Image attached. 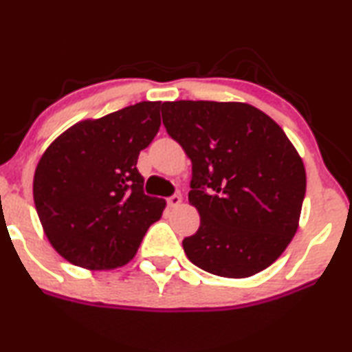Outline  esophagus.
<instances>
[{
	"label": "esophagus",
	"instance_id": "obj_1",
	"mask_svg": "<svg viewBox=\"0 0 352 352\" xmlns=\"http://www.w3.org/2000/svg\"><path fill=\"white\" fill-rule=\"evenodd\" d=\"M182 204V195H179V193H173V195H170L167 199V205L170 208H175V207H179V205Z\"/></svg>",
	"mask_w": 352,
	"mask_h": 352
}]
</instances>
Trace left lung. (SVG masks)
I'll list each match as a JSON object with an SVG mask.
<instances>
[{
    "instance_id": "obj_1",
    "label": "left lung",
    "mask_w": 352,
    "mask_h": 352,
    "mask_svg": "<svg viewBox=\"0 0 352 352\" xmlns=\"http://www.w3.org/2000/svg\"><path fill=\"white\" fill-rule=\"evenodd\" d=\"M167 134L192 160L188 200L200 227L184 238L188 260L225 278L268 268L298 230L306 172L283 129L243 102H164Z\"/></svg>"
}]
</instances>
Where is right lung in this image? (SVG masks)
Masks as SVG:
<instances>
[{"label":"right lung","instance_id":"right-lung-1","mask_svg":"<svg viewBox=\"0 0 352 352\" xmlns=\"http://www.w3.org/2000/svg\"><path fill=\"white\" fill-rule=\"evenodd\" d=\"M160 102H139L72 125L34 173V205L60 256L89 270L134 258L165 200L145 195L137 159L160 127Z\"/></svg>","mask_w":352,"mask_h":352}]
</instances>
